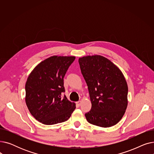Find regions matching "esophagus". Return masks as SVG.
I'll return each mask as SVG.
<instances>
[{
	"label": "esophagus",
	"mask_w": 154,
	"mask_h": 154,
	"mask_svg": "<svg viewBox=\"0 0 154 154\" xmlns=\"http://www.w3.org/2000/svg\"><path fill=\"white\" fill-rule=\"evenodd\" d=\"M76 105H77V106H80V105H81V101H78V102H76Z\"/></svg>",
	"instance_id": "34e87169"
}]
</instances>
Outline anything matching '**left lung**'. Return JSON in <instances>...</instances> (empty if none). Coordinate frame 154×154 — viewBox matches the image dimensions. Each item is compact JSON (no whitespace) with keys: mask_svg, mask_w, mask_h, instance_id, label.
I'll list each match as a JSON object with an SVG mask.
<instances>
[{"mask_svg":"<svg viewBox=\"0 0 154 154\" xmlns=\"http://www.w3.org/2000/svg\"><path fill=\"white\" fill-rule=\"evenodd\" d=\"M79 63L92 103L91 110L85 114L88 122L101 127L115 125L128 103V86L122 72L99 55L80 57Z\"/></svg>","mask_w":154,"mask_h":154,"instance_id":"8db88e82","label":"left lung"}]
</instances>
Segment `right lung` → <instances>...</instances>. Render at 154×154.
<instances>
[{
  "instance_id": "right-lung-1",
  "label": "right lung",
  "mask_w": 154,
  "mask_h": 154,
  "mask_svg": "<svg viewBox=\"0 0 154 154\" xmlns=\"http://www.w3.org/2000/svg\"><path fill=\"white\" fill-rule=\"evenodd\" d=\"M74 56L54 55L38 63L26 84V102L32 116L45 125L63 122L71 116L75 103L65 92L63 77Z\"/></svg>"
}]
</instances>
